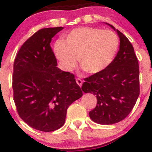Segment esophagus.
Here are the masks:
<instances>
[{"mask_svg":"<svg viewBox=\"0 0 152 152\" xmlns=\"http://www.w3.org/2000/svg\"><path fill=\"white\" fill-rule=\"evenodd\" d=\"M76 83H77V85L79 86V87H82V81L80 79H76Z\"/></svg>","mask_w":152,"mask_h":152,"instance_id":"esophagus-1","label":"esophagus"}]
</instances>
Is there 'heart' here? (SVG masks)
<instances>
[{
  "instance_id": "b5f03b06",
  "label": "heart",
  "mask_w": 152,
  "mask_h": 152,
  "mask_svg": "<svg viewBox=\"0 0 152 152\" xmlns=\"http://www.w3.org/2000/svg\"><path fill=\"white\" fill-rule=\"evenodd\" d=\"M118 46V37L113 31L80 27L70 31L64 41L55 43L54 53L65 70L76 67L79 58L85 73L96 74L110 65Z\"/></svg>"
}]
</instances>
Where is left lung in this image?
Returning <instances> with one entry per match:
<instances>
[{"label":"left lung","mask_w":152,"mask_h":152,"mask_svg":"<svg viewBox=\"0 0 152 152\" xmlns=\"http://www.w3.org/2000/svg\"><path fill=\"white\" fill-rule=\"evenodd\" d=\"M116 31L120 38L116 56L103 71L84 79L82 87L83 92L96 96L97 104L89 115L102 125L118 123L126 118L140 95L139 65L134 48L124 34L118 29Z\"/></svg>","instance_id":"left-lung-1"}]
</instances>
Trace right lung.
<instances>
[{
    "label": "right lung",
    "instance_id": "add662e5",
    "mask_svg": "<svg viewBox=\"0 0 152 152\" xmlns=\"http://www.w3.org/2000/svg\"><path fill=\"white\" fill-rule=\"evenodd\" d=\"M63 27L37 31L20 48L14 62L13 97L20 117L49 132L64 125L68 107L82 97L74 75L56 67L52 37Z\"/></svg>",
    "mask_w": 152,
    "mask_h": 152
}]
</instances>
